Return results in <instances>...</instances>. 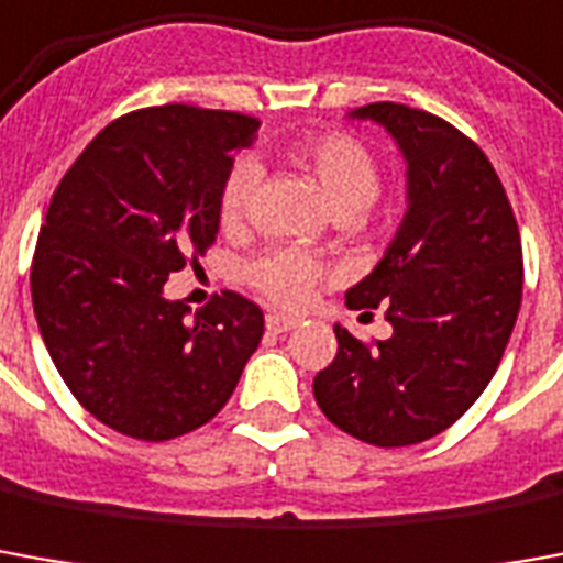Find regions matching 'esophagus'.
Returning <instances> with one entry per match:
<instances>
[{
  "instance_id": "1",
  "label": "esophagus",
  "mask_w": 563,
  "mask_h": 563,
  "mask_svg": "<svg viewBox=\"0 0 563 563\" xmlns=\"http://www.w3.org/2000/svg\"><path fill=\"white\" fill-rule=\"evenodd\" d=\"M265 325H268V332H274V335H283V332H292L298 320L295 317H283V313H268Z\"/></svg>"
}]
</instances>
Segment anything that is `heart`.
<instances>
[{
	"mask_svg": "<svg viewBox=\"0 0 563 563\" xmlns=\"http://www.w3.org/2000/svg\"><path fill=\"white\" fill-rule=\"evenodd\" d=\"M286 161L308 173L320 188L322 200L332 207V213L344 219L368 210L380 191V164L372 155V148L350 133H305L286 145ZM255 183H258V167L253 161H238L225 173L216 200L219 222L225 231H241L246 225ZM325 277H329L325 265L292 250H274L246 265V283L280 308H298L301 301H308L313 286Z\"/></svg>",
	"mask_w": 563,
	"mask_h": 563,
	"instance_id": "b5f03b06",
	"label": "heart"
}]
</instances>
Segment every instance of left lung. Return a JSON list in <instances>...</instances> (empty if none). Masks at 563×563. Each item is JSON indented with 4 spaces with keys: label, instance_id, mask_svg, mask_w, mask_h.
Masks as SVG:
<instances>
[{
    "label": "left lung",
    "instance_id": "1",
    "mask_svg": "<svg viewBox=\"0 0 563 563\" xmlns=\"http://www.w3.org/2000/svg\"><path fill=\"white\" fill-rule=\"evenodd\" d=\"M350 118L390 133L408 164V210L347 308L384 305L393 335L363 344L335 325L338 353L313 396L338 430L377 448L427 442L482 396L521 308V238L497 170L442 118L368 103Z\"/></svg>",
    "mask_w": 563,
    "mask_h": 563
}]
</instances>
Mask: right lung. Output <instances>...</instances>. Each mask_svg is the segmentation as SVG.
<instances>
[{
  "label": "right lung",
  "mask_w": 563,
  "mask_h": 563,
  "mask_svg": "<svg viewBox=\"0 0 563 563\" xmlns=\"http://www.w3.org/2000/svg\"><path fill=\"white\" fill-rule=\"evenodd\" d=\"M258 121L152 106L97 133L51 198L35 243L33 310L81 408L121 435L167 442L213 420L265 317L238 292L186 320L164 283L219 231V186Z\"/></svg>",
  "instance_id": "add662e5"
}]
</instances>
